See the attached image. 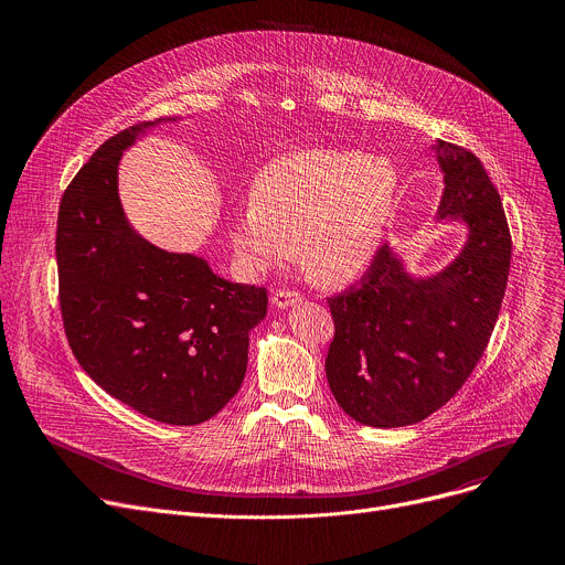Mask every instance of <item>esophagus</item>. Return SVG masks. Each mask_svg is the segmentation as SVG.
<instances>
[{"mask_svg": "<svg viewBox=\"0 0 565 565\" xmlns=\"http://www.w3.org/2000/svg\"><path fill=\"white\" fill-rule=\"evenodd\" d=\"M297 301H301V295L297 290H288V288H279L273 292V303L277 308H288V306H295Z\"/></svg>", "mask_w": 565, "mask_h": 565, "instance_id": "34e87169", "label": "esophagus"}]
</instances>
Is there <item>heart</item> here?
<instances>
[{"label": "heart", "instance_id": "obj_1", "mask_svg": "<svg viewBox=\"0 0 565 565\" xmlns=\"http://www.w3.org/2000/svg\"><path fill=\"white\" fill-rule=\"evenodd\" d=\"M397 199V172L362 151L301 149L268 163L253 203L230 221L236 257L266 273L297 255L321 281H349L371 262Z\"/></svg>", "mask_w": 565, "mask_h": 565}]
</instances>
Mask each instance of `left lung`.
<instances>
[{"instance_id": "left-lung-1", "label": "left lung", "mask_w": 565, "mask_h": 565, "mask_svg": "<svg viewBox=\"0 0 565 565\" xmlns=\"http://www.w3.org/2000/svg\"><path fill=\"white\" fill-rule=\"evenodd\" d=\"M434 149L445 174L438 218L469 232L460 255L416 279L382 246L358 286L329 297L327 377L360 425L407 427L447 405L486 353L505 297L512 236L499 190L469 149L445 140Z\"/></svg>"}]
</instances>
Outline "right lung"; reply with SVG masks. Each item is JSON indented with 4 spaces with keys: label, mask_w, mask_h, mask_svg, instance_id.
Masks as SVG:
<instances>
[{
    "label": "right lung",
    "mask_w": 565,
    "mask_h": 565,
    "mask_svg": "<svg viewBox=\"0 0 565 565\" xmlns=\"http://www.w3.org/2000/svg\"><path fill=\"white\" fill-rule=\"evenodd\" d=\"M177 120V118H170ZM138 122L103 142L60 201L55 257L68 347L111 397L166 425H201L244 382L266 288L232 284L196 255L138 236L118 199L122 151Z\"/></svg>",
    "instance_id": "right-lung-1"
}]
</instances>
